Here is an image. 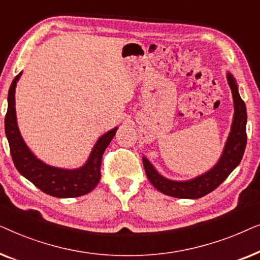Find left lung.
I'll return each mask as SVG.
<instances>
[{
	"label": "left lung",
	"instance_id": "1",
	"mask_svg": "<svg viewBox=\"0 0 260 260\" xmlns=\"http://www.w3.org/2000/svg\"><path fill=\"white\" fill-rule=\"evenodd\" d=\"M227 80L232 91L234 103V116L231 133L227 138L225 148L219 161L207 173L188 181H173L158 174L154 166L143 157L145 174L152 186L161 193L169 197L179 199H199L205 197L219 187L227 176L237 168L243 158L245 147H246V106L241 99L238 85L232 74L227 73Z\"/></svg>",
	"mask_w": 260,
	"mask_h": 260
}]
</instances>
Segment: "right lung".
<instances>
[{
  "label": "right lung",
  "instance_id": "1",
  "mask_svg": "<svg viewBox=\"0 0 260 260\" xmlns=\"http://www.w3.org/2000/svg\"><path fill=\"white\" fill-rule=\"evenodd\" d=\"M20 72L14 78L8 92V110L5 118L6 136L8 140L10 154L21 175L29 180L34 186L44 193L55 198H77L90 193L101 180L102 158L105 149L116 135L118 127L99 137L97 143L92 149L90 157L86 163L78 169H62L48 166L37 158L29 150L21 136L16 120L15 111V88Z\"/></svg>",
  "mask_w": 260,
  "mask_h": 260
}]
</instances>
